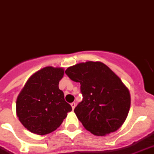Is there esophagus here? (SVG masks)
Here are the masks:
<instances>
[{"label": "esophagus", "mask_w": 154, "mask_h": 154, "mask_svg": "<svg viewBox=\"0 0 154 154\" xmlns=\"http://www.w3.org/2000/svg\"><path fill=\"white\" fill-rule=\"evenodd\" d=\"M70 105H71V106H72V109L74 110V109H75V106H76V103L74 102V103H70Z\"/></svg>", "instance_id": "1"}]
</instances>
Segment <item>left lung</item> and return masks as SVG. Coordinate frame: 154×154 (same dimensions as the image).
Instances as JSON below:
<instances>
[{"label": "left lung", "mask_w": 154, "mask_h": 154, "mask_svg": "<svg viewBox=\"0 0 154 154\" xmlns=\"http://www.w3.org/2000/svg\"><path fill=\"white\" fill-rule=\"evenodd\" d=\"M65 73L80 84L83 99L74 112L85 129L100 136L117 131L131 106L130 92L118 76L98 61L77 64Z\"/></svg>", "instance_id": "obj_1"}]
</instances>
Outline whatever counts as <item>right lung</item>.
<instances>
[{
  "mask_svg": "<svg viewBox=\"0 0 154 154\" xmlns=\"http://www.w3.org/2000/svg\"><path fill=\"white\" fill-rule=\"evenodd\" d=\"M62 68L45 67L27 81L16 101V112L27 130L44 135L56 131L72 108L59 88Z\"/></svg>",
  "mask_w": 154,
  "mask_h": 154,
  "instance_id": "1",
  "label": "right lung"
}]
</instances>
